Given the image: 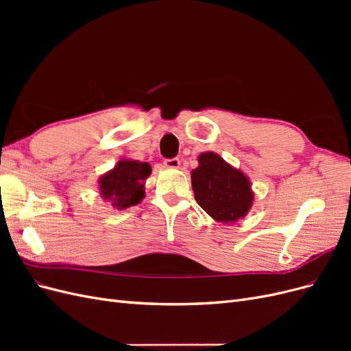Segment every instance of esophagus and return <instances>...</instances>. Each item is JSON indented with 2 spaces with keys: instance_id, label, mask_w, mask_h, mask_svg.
<instances>
[{
  "instance_id": "obj_1",
  "label": "esophagus",
  "mask_w": 351,
  "mask_h": 351,
  "mask_svg": "<svg viewBox=\"0 0 351 351\" xmlns=\"http://www.w3.org/2000/svg\"><path fill=\"white\" fill-rule=\"evenodd\" d=\"M164 165L167 168H178L180 167V159L178 158H168L164 161Z\"/></svg>"
}]
</instances>
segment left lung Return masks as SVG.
Segmentation results:
<instances>
[{
    "label": "left lung",
    "mask_w": 351,
    "mask_h": 351,
    "mask_svg": "<svg viewBox=\"0 0 351 351\" xmlns=\"http://www.w3.org/2000/svg\"><path fill=\"white\" fill-rule=\"evenodd\" d=\"M192 187L197 205L219 222L244 217L253 202L247 177L214 152L199 156V167L192 171Z\"/></svg>",
    "instance_id": "obj_1"
}]
</instances>
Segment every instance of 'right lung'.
<instances>
[{
	"instance_id": "right-lung-1",
	"label": "right lung",
	"mask_w": 351,
	"mask_h": 351,
	"mask_svg": "<svg viewBox=\"0 0 351 351\" xmlns=\"http://www.w3.org/2000/svg\"><path fill=\"white\" fill-rule=\"evenodd\" d=\"M151 173L152 168L147 162L120 161L99 180L101 195L110 199L117 209L130 208L143 199L145 180Z\"/></svg>"
}]
</instances>
